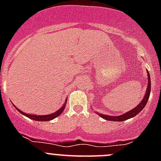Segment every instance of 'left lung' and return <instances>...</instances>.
Listing matches in <instances>:
<instances>
[{
  "label": "left lung",
  "mask_w": 161,
  "mask_h": 161,
  "mask_svg": "<svg viewBox=\"0 0 161 161\" xmlns=\"http://www.w3.org/2000/svg\"><path fill=\"white\" fill-rule=\"evenodd\" d=\"M147 90H146V93L145 96L143 97V100L140 102V103L137 106L132 109L131 110L128 111L127 113H125L122 115H119V116H110V115H106L102 114L99 113V115L103 119H106L108 121H117V122H122V121L127 120V119H130V118L135 117L136 115H137L139 112L141 111L142 109L145 107L146 104H147L148 98L150 97V92H151V78H150V74L147 72Z\"/></svg>",
  "instance_id": "8db88e82"
}]
</instances>
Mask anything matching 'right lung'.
<instances>
[{"label":"right lung","mask_w":161,"mask_h":161,"mask_svg":"<svg viewBox=\"0 0 161 161\" xmlns=\"http://www.w3.org/2000/svg\"><path fill=\"white\" fill-rule=\"evenodd\" d=\"M67 102V100H66ZM66 102L64 104L63 106L60 108L59 109H58L57 111H55V113L53 114H47V115H35V114H25L24 112H22V110H20V109H17L20 113L22 114L25 115L26 117H28L29 119H33V120H35V121H50V120H52V119H55L56 117L59 116L60 114L64 111V109H65V106H66Z\"/></svg>","instance_id":"add662e5"}]
</instances>
